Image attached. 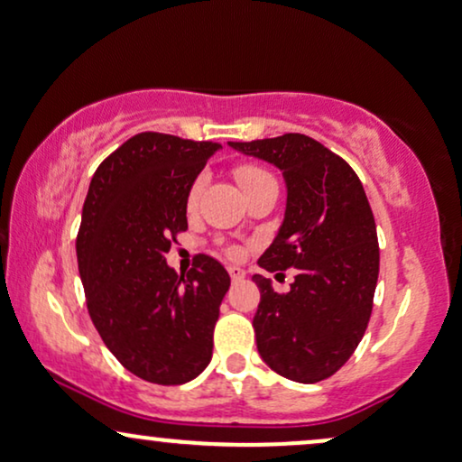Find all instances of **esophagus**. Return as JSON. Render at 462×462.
<instances>
[{
  "mask_svg": "<svg viewBox=\"0 0 462 462\" xmlns=\"http://www.w3.org/2000/svg\"><path fill=\"white\" fill-rule=\"evenodd\" d=\"M229 275L233 282H242V280L245 278V272L242 267H229Z\"/></svg>",
  "mask_w": 462,
  "mask_h": 462,
  "instance_id": "34e87169",
  "label": "esophagus"
}]
</instances>
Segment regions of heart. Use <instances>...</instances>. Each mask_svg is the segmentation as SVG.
<instances>
[{
	"instance_id": "b5f03b06",
	"label": "heart",
	"mask_w": 462,
	"mask_h": 462,
	"mask_svg": "<svg viewBox=\"0 0 462 462\" xmlns=\"http://www.w3.org/2000/svg\"><path fill=\"white\" fill-rule=\"evenodd\" d=\"M236 178H237V182L242 184V189H248V187H253L254 182H261V180H267L272 176H269L265 170H261V167L244 163L236 170ZM201 189H203V180L197 178L195 182L190 184L189 195H187V208L189 209L197 208V203H199V197H201Z\"/></svg>"
}]
</instances>
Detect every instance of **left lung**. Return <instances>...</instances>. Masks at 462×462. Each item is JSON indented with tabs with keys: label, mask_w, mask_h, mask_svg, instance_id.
Instances as JSON below:
<instances>
[{
	"label": "left lung",
	"mask_w": 462,
	"mask_h": 462,
	"mask_svg": "<svg viewBox=\"0 0 462 462\" xmlns=\"http://www.w3.org/2000/svg\"><path fill=\"white\" fill-rule=\"evenodd\" d=\"M282 171L286 212L259 265L295 267L289 292L253 275L261 303L256 348L275 374L301 384L327 380L356 350L367 328L380 272L375 220L361 180L344 159L301 134L229 142Z\"/></svg>",
	"instance_id": "obj_1"
}]
</instances>
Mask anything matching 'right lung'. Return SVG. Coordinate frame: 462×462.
<instances>
[{"instance_id":"obj_1","label":"right lung","mask_w":462,"mask_h":462,"mask_svg":"<svg viewBox=\"0 0 462 462\" xmlns=\"http://www.w3.org/2000/svg\"><path fill=\"white\" fill-rule=\"evenodd\" d=\"M220 148L143 131L97 167L76 239L87 308L107 350L152 384L195 380L212 358L226 269L199 254L187 275L165 254L187 231L190 184Z\"/></svg>"}]
</instances>
